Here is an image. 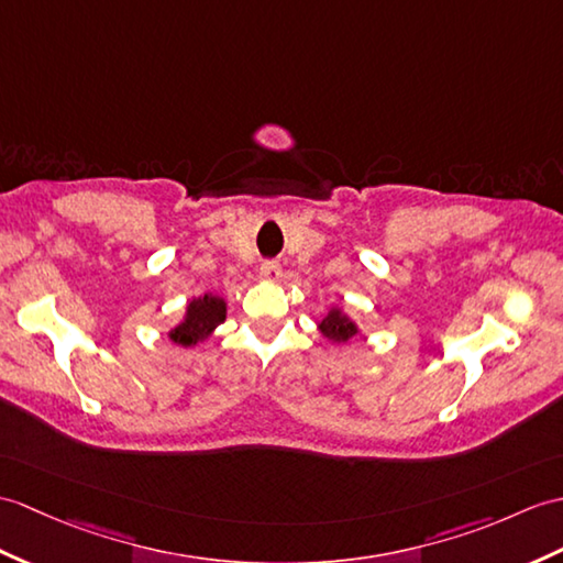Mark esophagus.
<instances>
[{
	"label": "esophagus",
	"mask_w": 563,
	"mask_h": 563,
	"mask_svg": "<svg viewBox=\"0 0 563 563\" xmlns=\"http://www.w3.org/2000/svg\"><path fill=\"white\" fill-rule=\"evenodd\" d=\"M258 273H261V278H264V280L276 283L280 278V266L276 264V261H264V264H261V268H258Z\"/></svg>",
	"instance_id": "obj_1"
}]
</instances>
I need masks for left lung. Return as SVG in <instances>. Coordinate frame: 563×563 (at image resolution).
I'll use <instances>...</instances> for the list:
<instances>
[{
    "label": "left lung",
    "instance_id": "8db88e82",
    "mask_svg": "<svg viewBox=\"0 0 563 563\" xmlns=\"http://www.w3.org/2000/svg\"><path fill=\"white\" fill-rule=\"evenodd\" d=\"M319 331H321V335L325 338V341H331V343H347L350 338H355L357 333H360V329H357V323L352 321L347 313H343V309H338V307H333L329 313H325V317L319 321Z\"/></svg>",
    "mask_w": 563,
    "mask_h": 563
}]
</instances>
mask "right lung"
Returning <instances> with one entry per match:
<instances>
[{
  "instance_id": "add662e5",
  "label": "right lung",
  "mask_w": 563,
  "mask_h": 563,
  "mask_svg": "<svg viewBox=\"0 0 563 563\" xmlns=\"http://www.w3.org/2000/svg\"><path fill=\"white\" fill-rule=\"evenodd\" d=\"M228 305L225 299L218 295H203L194 297L187 305L185 319H181L173 331H169V341L181 347H191L196 343H203L218 325L225 321Z\"/></svg>"
}]
</instances>
